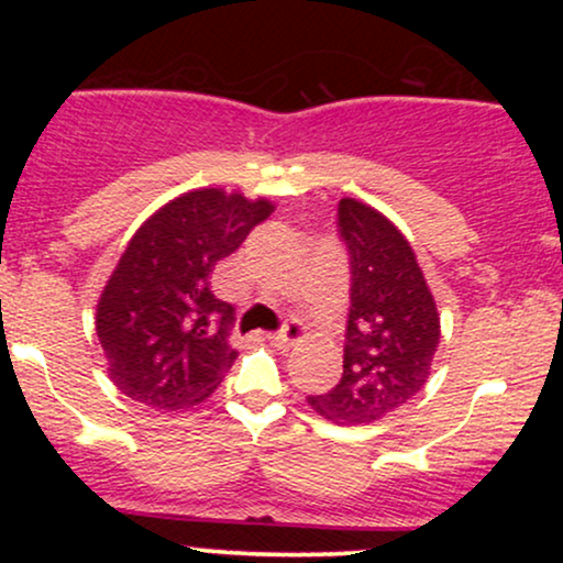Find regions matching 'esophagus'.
<instances>
[{
  "label": "esophagus",
  "instance_id": "esophagus-1",
  "mask_svg": "<svg viewBox=\"0 0 563 563\" xmlns=\"http://www.w3.org/2000/svg\"><path fill=\"white\" fill-rule=\"evenodd\" d=\"M303 333H307V328H303L299 320H290V322H286V328H283V331H277V333H267V339L273 341V344L288 346V344H294V341L303 339Z\"/></svg>",
  "mask_w": 563,
  "mask_h": 563
}]
</instances>
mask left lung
Masks as SVG:
<instances>
[{
    "mask_svg": "<svg viewBox=\"0 0 563 563\" xmlns=\"http://www.w3.org/2000/svg\"><path fill=\"white\" fill-rule=\"evenodd\" d=\"M339 235L352 269L344 376L307 402L328 421L357 426L380 421L423 389L439 344V312L412 245L380 211L341 198Z\"/></svg>",
    "mask_w": 563,
    "mask_h": 563,
    "instance_id": "8db88e82",
    "label": "left lung"
}]
</instances>
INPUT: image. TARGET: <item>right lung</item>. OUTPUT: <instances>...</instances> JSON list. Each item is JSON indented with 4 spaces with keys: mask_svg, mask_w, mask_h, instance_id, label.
I'll return each instance as SVG.
<instances>
[{
    "mask_svg": "<svg viewBox=\"0 0 563 563\" xmlns=\"http://www.w3.org/2000/svg\"><path fill=\"white\" fill-rule=\"evenodd\" d=\"M275 211L222 187L169 200L134 232L97 301V339L119 391L156 410L211 397L238 352L209 277Z\"/></svg>",
    "mask_w": 563,
    "mask_h": 563,
    "instance_id": "obj_1",
    "label": "right lung"
}]
</instances>
